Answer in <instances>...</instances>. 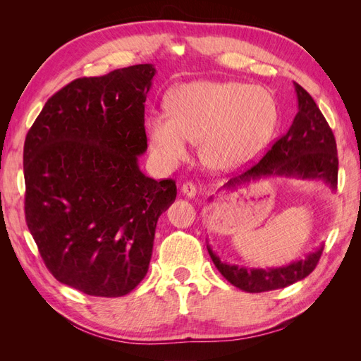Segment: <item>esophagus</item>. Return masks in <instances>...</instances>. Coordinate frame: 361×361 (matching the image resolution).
I'll return each mask as SVG.
<instances>
[{
  "instance_id": "34e87169",
  "label": "esophagus",
  "mask_w": 361,
  "mask_h": 361,
  "mask_svg": "<svg viewBox=\"0 0 361 361\" xmlns=\"http://www.w3.org/2000/svg\"><path fill=\"white\" fill-rule=\"evenodd\" d=\"M183 195H187V197L192 199L195 197V192H197V188H195V185L192 182H185L182 187H180Z\"/></svg>"
}]
</instances>
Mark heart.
Segmentation results:
<instances>
[{"mask_svg": "<svg viewBox=\"0 0 361 361\" xmlns=\"http://www.w3.org/2000/svg\"><path fill=\"white\" fill-rule=\"evenodd\" d=\"M279 118V104L267 89L238 81H194L170 96L169 111L146 118V133L164 167H174L187 158L190 141H202L206 166L228 171L267 149Z\"/></svg>", "mask_w": 361, "mask_h": 361, "instance_id": "b5f03b06", "label": "heart"}]
</instances>
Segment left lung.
<instances>
[{
    "mask_svg": "<svg viewBox=\"0 0 361 361\" xmlns=\"http://www.w3.org/2000/svg\"><path fill=\"white\" fill-rule=\"evenodd\" d=\"M293 85L298 97V113L289 130L272 145L267 155L253 167L241 176L228 180L224 185L226 188H233L239 183L264 176L321 179L331 190L337 188L338 159L333 130L313 97L300 84L293 82ZM322 250L324 247H319L305 259L292 262L286 267L247 269L224 264L207 245L214 265L223 277L233 286L251 293L281 289L305 279L318 265Z\"/></svg>",
    "mask_w": 361,
    "mask_h": 361,
    "instance_id": "left-lung-1",
    "label": "left lung"
}]
</instances>
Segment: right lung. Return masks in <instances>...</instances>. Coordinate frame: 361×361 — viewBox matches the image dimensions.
<instances>
[{
	"mask_svg": "<svg viewBox=\"0 0 361 361\" xmlns=\"http://www.w3.org/2000/svg\"><path fill=\"white\" fill-rule=\"evenodd\" d=\"M152 64L78 78L52 94L24 145L25 221L51 274L92 297H123L149 269L176 182L147 178Z\"/></svg>",
	"mask_w": 361,
	"mask_h": 361,
	"instance_id": "obj_1",
	"label": "right lung"
}]
</instances>
